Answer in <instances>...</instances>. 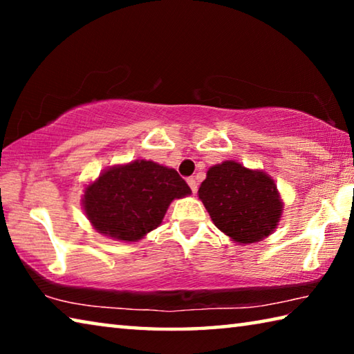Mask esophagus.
I'll return each instance as SVG.
<instances>
[{
    "instance_id": "1",
    "label": "esophagus",
    "mask_w": 354,
    "mask_h": 354,
    "mask_svg": "<svg viewBox=\"0 0 354 354\" xmlns=\"http://www.w3.org/2000/svg\"><path fill=\"white\" fill-rule=\"evenodd\" d=\"M187 184H189V187L192 189V192H194V194H196V181H195V178H189L187 179Z\"/></svg>"
}]
</instances>
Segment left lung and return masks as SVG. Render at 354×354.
I'll return each mask as SVG.
<instances>
[{
	"label": "left lung",
	"mask_w": 354,
	"mask_h": 354,
	"mask_svg": "<svg viewBox=\"0 0 354 354\" xmlns=\"http://www.w3.org/2000/svg\"><path fill=\"white\" fill-rule=\"evenodd\" d=\"M198 196L214 225L237 243H254L270 236L283 214L273 179L236 160L211 167Z\"/></svg>",
	"instance_id": "left-lung-1"
}]
</instances>
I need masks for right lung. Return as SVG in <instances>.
<instances>
[{"instance_id":"1","label":"right lung","mask_w":354,"mask_h":354,"mask_svg":"<svg viewBox=\"0 0 354 354\" xmlns=\"http://www.w3.org/2000/svg\"><path fill=\"white\" fill-rule=\"evenodd\" d=\"M190 194L176 170L137 159L101 173L84 190L82 206L101 234L136 242L162 223L173 200Z\"/></svg>"}]
</instances>
